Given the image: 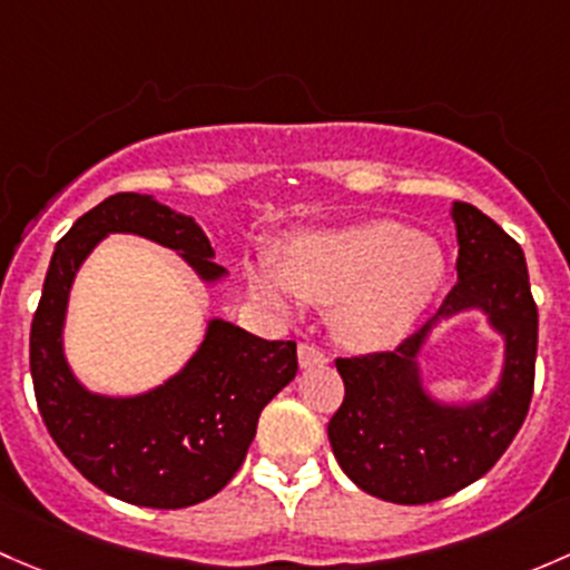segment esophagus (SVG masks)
<instances>
[{"label": "esophagus", "instance_id": "esophagus-1", "mask_svg": "<svg viewBox=\"0 0 570 570\" xmlns=\"http://www.w3.org/2000/svg\"><path fill=\"white\" fill-rule=\"evenodd\" d=\"M328 362V356L318 345L313 343H298V365L302 367H324Z\"/></svg>", "mask_w": 570, "mask_h": 570}]
</instances>
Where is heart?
Segmentation results:
<instances>
[{"label":"heart","mask_w":570,"mask_h":570,"mask_svg":"<svg viewBox=\"0 0 570 570\" xmlns=\"http://www.w3.org/2000/svg\"><path fill=\"white\" fill-rule=\"evenodd\" d=\"M257 291L279 307L293 293L337 304V332L360 348H381L412 328L444 279V255L425 233L397 222H362L296 238L285 252L283 277L257 274Z\"/></svg>","instance_id":"b5f03b06"}]
</instances>
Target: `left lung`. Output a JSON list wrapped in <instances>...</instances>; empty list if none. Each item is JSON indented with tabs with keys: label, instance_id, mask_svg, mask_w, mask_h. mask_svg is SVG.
<instances>
[{
	"label": "left lung",
	"instance_id": "left-lung-1",
	"mask_svg": "<svg viewBox=\"0 0 570 570\" xmlns=\"http://www.w3.org/2000/svg\"><path fill=\"white\" fill-rule=\"evenodd\" d=\"M459 283L439 313L392 351L334 360L345 395L328 420L343 472L397 504L444 500L483 478L515 439L535 386L538 307L521 246L469 203L453 205ZM480 306L505 334V373L483 404L439 407L424 395L415 351L436 317Z\"/></svg>",
	"mask_w": 570,
	"mask_h": 570
}]
</instances>
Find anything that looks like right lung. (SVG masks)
<instances>
[{"label":"right lung","instance_id":"add662e5","mask_svg":"<svg viewBox=\"0 0 570 570\" xmlns=\"http://www.w3.org/2000/svg\"><path fill=\"white\" fill-rule=\"evenodd\" d=\"M107 233H137L216 279L225 268L189 216L120 191L76 219L57 242L29 332L35 401L62 455L107 494L142 508H189L219 494L242 469L263 406L298 371L293 340H263L210 321L189 365L139 397L90 395L62 356L70 283Z\"/></svg>","mask_w":570,"mask_h":570}]
</instances>
